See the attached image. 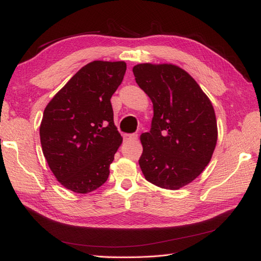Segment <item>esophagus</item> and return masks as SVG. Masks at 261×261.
<instances>
[{
	"mask_svg": "<svg viewBox=\"0 0 261 261\" xmlns=\"http://www.w3.org/2000/svg\"><path fill=\"white\" fill-rule=\"evenodd\" d=\"M138 139V135L136 134H124L123 135V141H135Z\"/></svg>",
	"mask_w": 261,
	"mask_h": 261,
	"instance_id": "esophagus-1",
	"label": "esophagus"
}]
</instances>
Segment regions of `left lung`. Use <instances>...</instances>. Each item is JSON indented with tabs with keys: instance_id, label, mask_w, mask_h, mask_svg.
I'll list each match as a JSON object with an SVG mask.
<instances>
[{
	"instance_id": "left-lung-1",
	"label": "left lung",
	"mask_w": 261,
	"mask_h": 261,
	"mask_svg": "<svg viewBox=\"0 0 261 261\" xmlns=\"http://www.w3.org/2000/svg\"><path fill=\"white\" fill-rule=\"evenodd\" d=\"M137 84L153 104L151 129L140 137L139 165L151 184L176 191L205 169L218 141L213 105L193 77L171 64H139Z\"/></svg>"
}]
</instances>
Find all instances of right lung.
I'll return each instance as SVG.
<instances>
[{"mask_svg": "<svg viewBox=\"0 0 261 261\" xmlns=\"http://www.w3.org/2000/svg\"><path fill=\"white\" fill-rule=\"evenodd\" d=\"M125 70L124 62L94 60L77 71L43 111V156L67 190L86 194L108 180L122 143L110 99Z\"/></svg>", "mask_w": 261, "mask_h": 261, "instance_id": "add662e5", "label": "right lung"}]
</instances>
